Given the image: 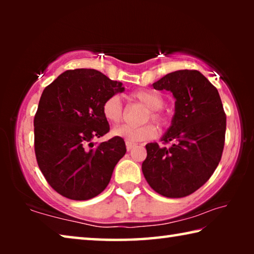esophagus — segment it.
<instances>
[{
    "label": "esophagus",
    "mask_w": 254,
    "mask_h": 254,
    "mask_svg": "<svg viewBox=\"0 0 254 254\" xmlns=\"http://www.w3.org/2000/svg\"><path fill=\"white\" fill-rule=\"evenodd\" d=\"M127 144V151H130V150L132 149V148H134V143H130V142H127L126 143Z\"/></svg>",
    "instance_id": "34e87169"
}]
</instances>
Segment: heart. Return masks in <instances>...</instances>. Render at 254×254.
Returning a JSON list of instances; mask_svg holds the SVG:
<instances>
[{
  "label": "heart",
  "instance_id": "b5f03b06",
  "mask_svg": "<svg viewBox=\"0 0 254 254\" xmlns=\"http://www.w3.org/2000/svg\"><path fill=\"white\" fill-rule=\"evenodd\" d=\"M132 97L137 102L142 103L144 106H147L149 109V113L145 117V120L151 118V120L159 124L165 122V119L160 113V109H162V106L165 105V100H163L160 94L153 91H137L133 93ZM102 113L106 121H109L112 124H118L121 122L123 118V105L120 96L112 95L109 98H106L102 105ZM112 134L121 137L127 142L137 143L153 139L157 135V128L152 124H145V126L141 127L121 126L113 128Z\"/></svg>",
  "mask_w": 254,
  "mask_h": 254
}]
</instances>
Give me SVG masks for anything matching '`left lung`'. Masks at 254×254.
<instances>
[{"label":"left lung","instance_id":"8db88e82","mask_svg":"<svg viewBox=\"0 0 254 254\" xmlns=\"http://www.w3.org/2000/svg\"><path fill=\"white\" fill-rule=\"evenodd\" d=\"M175 97V114L161 141L145 145L142 173L154 191L182 198L210 178L224 148L226 117L217 89L198 70H177L152 84Z\"/></svg>","mask_w":254,"mask_h":254}]
</instances>
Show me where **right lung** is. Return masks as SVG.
Segmentation results:
<instances>
[{"mask_svg": "<svg viewBox=\"0 0 254 254\" xmlns=\"http://www.w3.org/2000/svg\"><path fill=\"white\" fill-rule=\"evenodd\" d=\"M121 81L95 69L66 70L42 92L34 117V151L48 184L64 197L86 200L104 190L127 152L121 137L95 145L110 131L106 98L124 92Z\"/></svg>", "mask_w": 254, "mask_h": 254, "instance_id": "obj_1", "label": "right lung"}]
</instances>
